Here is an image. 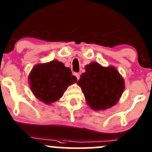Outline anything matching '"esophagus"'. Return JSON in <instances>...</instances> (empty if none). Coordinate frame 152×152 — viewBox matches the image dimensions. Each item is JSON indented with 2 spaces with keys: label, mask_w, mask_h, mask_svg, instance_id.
I'll return each instance as SVG.
<instances>
[{
  "label": "esophagus",
  "mask_w": 152,
  "mask_h": 152,
  "mask_svg": "<svg viewBox=\"0 0 152 152\" xmlns=\"http://www.w3.org/2000/svg\"><path fill=\"white\" fill-rule=\"evenodd\" d=\"M74 75L75 76H76V78H77V80L79 79V78H80V74H78V73H76V72H75V73H74Z\"/></svg>",
  "instance_id": "esophagus-1"
}]
</instances>
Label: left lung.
Returning <instances> with one entry per match:
<instances>
[{
	"mask_svg": "<svg viewBox=\"0 0 152 152\" xmlns=\"http://www.w3.org/2000/svg\"><path fill=\"white\" fill-rule=\"evenodd\" d=\"M77 82L87 104L92 109L104 110L118 102L124 89V81L114 67H103L91 63L85 67Z\"/></svg>",
	"mask_w": 152,
	"mask_h": 152,
	"instance_id": "8db88e82",
	"label": "left lung"
}]
</instances>
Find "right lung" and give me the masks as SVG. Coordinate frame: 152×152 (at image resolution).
Here are the masks:
<instances>
[{
    "instance_id": "right-lung-1",
    "label": "right lung",
    "mask_w": 152,
    "mask_h": 152,
    "mask_svg": "<svg viewBox=\"0 0 152 152\" xmlns=\"http://www.w3.org/2000/svg\"><path fill=\"white\" fill-rule=\"evenodd\" d=\"M77 81L71 69L55 60L36 65L29 75L31 91L36 98L50 104L61 98L67 87Z\"/></svg>"
}]
</instances>
